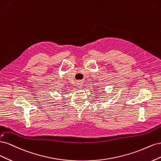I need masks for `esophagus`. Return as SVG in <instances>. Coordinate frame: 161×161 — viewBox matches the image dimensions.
<instances>
[{
	"label": "esophagus",
	"mask_w": 161,
	"mask_h": 161,
	"mask_svg": "<svg viewBox=\"0 0 161 161\" xmlns=\"http://www.w3.org/2000/svg\"><path fill=\"white\" fill-rule=\"evenodd\" d=\"M76 84H77V86L79 88H80V87H81L83 86V84H82L81 81H77Z\"/></svg>",
	"instance_id": "1"
}]
</instances>
